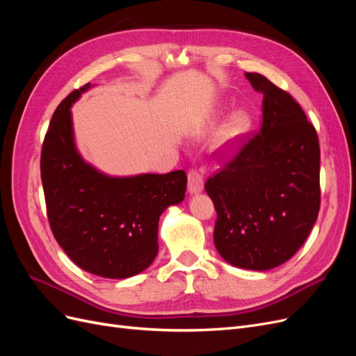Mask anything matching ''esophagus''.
I'll return each mask as SVG.
<instances>
[{"mask_svg": "<svg viewBox=\"0 0 356 356\" xmlns=\"http://www.w3.org/2000/svg\"><path fill=\"white\" fill-rule=\"evenodd\" d=\"M187 188L190 195H197L203 190V177L199 174L196 169H191L188 172V182H187Z\"/></svg>", "mask_w": 356, "mask_h": 356, "instance_id": "1", "label": "esophagus"}]
</instances>
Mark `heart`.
<instances>
[{"mask_svg": "<svg viewBox=\"0 0 356 356\" xmlns=\"http://www.w3.org/2000/svg\"><path fill=\"white\" fill-rule=\"evenodd\" d=\"M250 124H251L250 115H248L245 111L233 113L220 129V134L217 138V147L222 149V152H230V149L238 144L242 139V136L248 132Z\"/></svg>", "mask_w": 356, "mask_h": 356, "instance_id": "b5f03b06", "label": "heart"}]
</instances>
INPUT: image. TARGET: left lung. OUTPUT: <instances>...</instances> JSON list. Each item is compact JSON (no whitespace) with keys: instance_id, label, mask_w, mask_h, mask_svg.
<instances>
[{"instance_id":"8db88e82","label":"left lung","mask_w":356,"mask_h":356,"mask_svg":"<svg viewBox=\"0 0 356 356\" xmlns=\"http://www.w3.org/2000/svg\"><path fill=\"white\" fill-rule=\"evenodd\" d=\"M245 75L263 93L260 132L243 138L204 190L217 211L220 255L236 267L268 270L289 260L316 222L319 139L293 96L261 74Z\"/></svg>"}]
</instances>
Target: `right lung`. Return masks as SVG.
Masks as SVG:
<instances>
[{
  "mask_svg": "<svg viewBox=\"0 0 356 356\" xmlns=\"http://www.w3.org/2000/svg\"><path fill=\"white\" fill-rule=\"evenodd\" d=\"M90 88L71 92L53 113L41 149V181L53 236L83 270L131 277L154 261L159 218L184 200L187 175L108 177L86 163L74 144L71 105Z\"/></svg>",
  "mask_w": 356,
  "mask_h": 356,
  "instance_id": "1",
  "label": "right lung"
}]
</instances>
